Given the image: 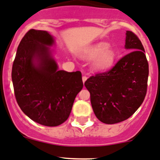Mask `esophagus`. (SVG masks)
<instances>
[{"mask_svg": "<svg viewBox=\"0 0 160 160\" xmlns=\"http://www.w3.org/2000/svg\"><path fill=\"white\" fill-rule=\"evenodd\" d=\"M86 80H87V77L85 76V75H83V76H82V82H83V83H85V82Z\"/></svg>", "mask_w": 160, "mask_h": 160, "instance_id": "34e87169", "label": "esophagus"}]
</instances>
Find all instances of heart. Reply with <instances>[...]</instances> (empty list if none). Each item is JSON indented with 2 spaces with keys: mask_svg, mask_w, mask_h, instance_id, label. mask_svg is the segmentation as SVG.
<instances>
[{
  "mask_svg": "<svg viewBox=\"0 0 160 160\" xmlns=\"http://www.w3.org/2000/svg\"><path fill=\"white\" fill-rule=\"evenodd\" d=\"M81 56L85 60L92 61L91 68L96 72L108 70L114 65L117 58V52L110 44L101 42L85 49Z\"/></svg>",
  "mask_w": 160,
  "mask_h": 160,
  "instance_id": "obj_1",
  "label": "heart"
}]
</instances>
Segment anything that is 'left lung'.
Masks as SVG:
<instances>
[{
    "label": "left lung",
    "mask_w": 160,
    "mask_h": 160,
    "mask_svg": "<svg viewBox=\"0 0 160 160\" xmlns=\"http://www.w3.org/2000/svg\"><path fill=\"white\" fill-rule=\"evenodd\" d=\"M125 48L130 52L108 72L96 74L85 82L94 113L105 124L129 118L142 103L147 90L149 64L142 42L126 31Z\"/></svg>",
    "instance_id": "1"
}]
</instances>
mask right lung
Wrapping results in <instances>:
<instances>
[{
  "instance_id": "obj_1",
  "label": "right lung",
  "mask_w": 160,
  "mask_h": 160,
  "mask_svg": "<svg viewBox=\"0 0 160 160\" xmlns=\"http://www.w3.org/2000/svg\"><path fill=\"white\" fill-rule=\"evenodd\" d=\"M55 41L48 31L31 29L18 47L12 66L16 100L35 122L57 126L68 119L83 88L82 73L59 70L50 47Z\"/></svg>"
}]
</instances>
